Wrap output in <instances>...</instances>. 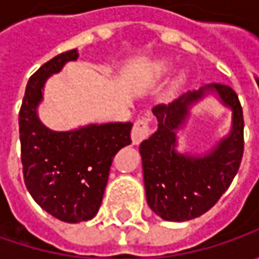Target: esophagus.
<instances>
[{
	"mask_svg": "<svg viewBox=\"0 0 259 259\" xmlns=\"http://www.w3.org/2000/svg\"><path fill=\"white\" fill-rule=\"evenodd\" d=\"M150 135V126H148V121L145 118H140L134 122L133 131H131V140L133 144L138 145L143 140L148 138Z\"/></svg>",
	"mask_w": 259,
	"mask_h": 259,
	"instance_id": "34e87169",
	"label": "esophagus"
}]
</instances>
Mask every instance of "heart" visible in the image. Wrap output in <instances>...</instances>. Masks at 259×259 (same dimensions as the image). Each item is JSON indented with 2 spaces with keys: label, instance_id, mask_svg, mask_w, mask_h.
Returning a JSON list of instances; mask_svg holds the SVG:
<instances>
[{
  "label": "heart",
  "instance_id": "1",
  "mask_svg": "<svg viewBox=\"0 0 259 259\" xmlns=\"http://www.w3.org/2000/svg\"><path fill=\"white\" fill-rule=\"evenodd\" d=\"M154 70L157 75H167L171 70V62H168V60H158L154 65ZM184 82H186V75L182 73V75H179L174 79L173 88L176 89V88L183 85Z\"/></svg>",
  "mask_w": 259,
  "mask_h": 259
}]
</instances>
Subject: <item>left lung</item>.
I'll use <instances>...</instances> for the list:
<instances>
[{
    "label": "left lung",
    "mask_w": 259,
    "mask_h": 259,
    "mask_svg": "<svg viewBox=\"0 0 259 259\" xmlns=\"http://www.w3.org/2000/svg\"><path fill=\"white\" fill-rule=\"evenodd\" d=\"M207 96L231 109V130L204 153H182L178 134L188 123L191 108ZM153 114L157 131L140 144L147 203L164 221H190L214 206L238 173L244 154L242 108L232 88L210 83L171 104L157 105Z\"/></svg>",
    "instance_id": "left-lung-1"
}]
</instances>
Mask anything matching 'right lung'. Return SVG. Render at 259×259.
Segmentation results:
<instances>
[{
    "label": "right lung",
    "instance_id": "1",
    "mask_svg": "<svg viewBox=\"0 0 259 259\" xmlns=\"http://www.w3.org/2000/svg\"><path fill=\"white\" fill-rule=\"evenodd\" d=\"M79 57L57 55L28 79L18 115L24 183L47 213L67 224L96 216L115 154L131 144V122L89 124L70 131L47 128L38 118L47 79Z\"/></svg>",
    "mask_w": 259,
    "mask_h": 259
}]
</instances>
